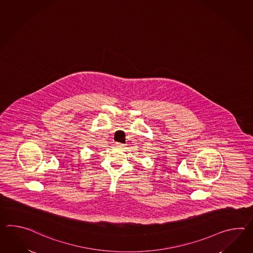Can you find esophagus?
<instances>
[{"instance_id": "obj_1", "label": "esophagus", "mask_w": 253, "mask_h": 253, "mask_svg": "<svg viewBox=\"0 0 253 253\" xmlns=\"http://www.w3.org/2000/svg\"><path fill=\"white\" fill-rule=\"evenodd\" d=\"M115 145H116V147H118V148H124L125 146L124 143H121V142H116Z\"/></svg>"}]
</instances>
